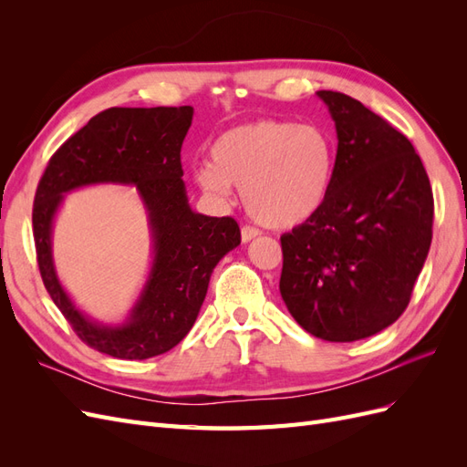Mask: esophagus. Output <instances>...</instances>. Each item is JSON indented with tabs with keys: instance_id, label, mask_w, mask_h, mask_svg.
I'll list each match as a JSON object with an SVG mask.
<instances>
[{
	"instance_id": "1",
	"label": "esophagus",
	"mask_w": 467,
	"mask_h": 467,
	"mask_svg": "<svg viewBox=\"0 0 467 467\" xmlns=\"http://www.w3.org/2000/svg\"><path fill=\"white\" fill-rule=\"evenodd\" d=\"M259 235H261V232L257 228H251V225H244L242 228V242L244 244H249L251 239H255Z\"/></svg>"
}]
</instances>
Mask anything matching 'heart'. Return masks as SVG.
Listing matches in <instances>:
<instances>
[{
    "mask_svg": "<svg viewBox=\"0 0 467 467\" xmlns=\"http://www.w3.org/2000/svg\"><path fill=\"white\" fill-rule=\"evenodd\" d=\"M210 163L194 169L204 194L225 201L242 189L249 216L271 230L312 220L327 202L337 167L331 134L317 124L257 120L222 132Z\"/></svg>",
    "mask_w": 467,
    "mask_h": 467,
    "instance_id": "b5f03b06",
    "label": "heart"
}]
</instances>
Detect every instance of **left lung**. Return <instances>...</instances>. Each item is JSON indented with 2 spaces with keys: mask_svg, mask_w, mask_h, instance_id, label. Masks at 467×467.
I'll return each mask as SVG.
<instances>
[{
  "mask_svg": "<svg viewBox=\"0 0 467 467\" xmlns=\"http://www.w3.org/2000/svg\"><path fill=\"white\" fill-rule=\"evenodd\" d=\"M337 129L327 202L280 237V296L302 329L331 343L372 337L411 300L434 202L411 142L357 99L316 93Z\"/></svg>",
  "mask_w": 467,
  "mask_h": 467,
  "instance_id": "1",
  "label": "left lung"
}]
</instances>
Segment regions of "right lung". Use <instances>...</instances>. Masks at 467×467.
<instances>
[{"mask_svg": "<svg viewBox=\"0 0 467 467\" xmlns=\"http://www.w3.org/2000/svg\"><path fill=\"white\" fill-rule=\"evenodd\" d=\"M192 112V107L99 112L52 155L38 182L33 232L42 282L81 341L103 355L146 360L179 345L199 317L212 271L242 244L234 218L204 216L189 204L181 146ZM93 184L134 186L149 216L152 266L130 316L119 324L81 313L53 265L55 214L67 192Z\"/></svg>", "mask_w": 467, "mask_h": 467, "instance_id": "right-lung-1", "label": "right lung"}]
</instances>
